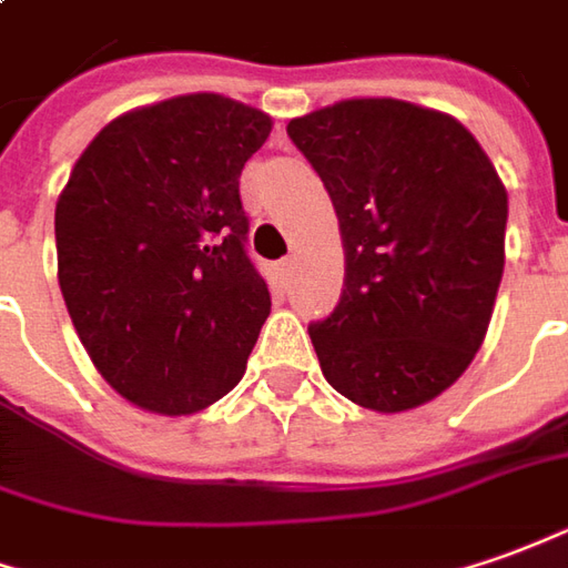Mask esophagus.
<instances>
[{"label":"esophagus","instance_id":"esophagus-1","mask_svg":"<svg viewBox=\"0 0 568 568\" xmlns=\"http://www.w3.org/2000/svg\"><path fill=\"white\" fill-rule=\"evenodd\" d=\"M292 267H295V261H292V257H283V261L276 264V270H280V276H283V280H288Z\"/></svg>","mask_w":568,"mask_h":568}]
</instances>
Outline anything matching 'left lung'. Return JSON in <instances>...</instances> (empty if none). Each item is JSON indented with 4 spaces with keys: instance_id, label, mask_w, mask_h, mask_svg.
Listing matches in <instances>:
<instances>
[{
    "instance_id": "1",
    "label": "left lung",
    "mask_w": 568,
    "mask_h": 568,
    "mask_svg": "<svg viewBox=\"0 0 568 568\" xmlns=\"http://www.w3.org/2000/svg\"><path fill=\"white\" fill-rule=\"evenodd\" d=\"M345 242V288L307 326L338 395L400 414L473 364L504 276L507 189L460 121L348 99L288 121Z\"/></svg>"
}]
</instances>
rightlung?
<instances>
[{
    "instance_id": "add662e5",
    "label": "right lung",
    "mask_w": 568,
    "mask_h": 568,
    "mask_svg": "<svg viewBox=\"0 0 568 568\" xmlns=\"http://www.w3.org/2000/svg\"><path fill=\"white\" fill-rule=\"evenodd\" d=\"M257 108L176 95L111 121L55 204L58 283L92 364L154 414H195L242 379L270 314L239 176Z\"/></svg>"
}]
</instances>
